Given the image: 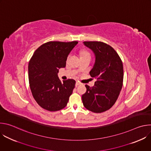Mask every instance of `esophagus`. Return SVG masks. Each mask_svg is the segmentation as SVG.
Listing matches in <instances>:
<instances>
[{
	"label": "esophagus",
	"mask_w": 151,
	"mask_h": 151,
	"mask_svg": "<svg viewBox=\"0 0 151 151\" xmlns=\"http://www.w3.org/2000/svg\"><path fill=\"white\" fill-rule=\"evenodd\" d=\"M81 84V83L79 82H78V81H77L76 82V87H77V86H78V85H79Z\"/></svg>",
	"instance_id": "34e87169"
}]
</instances>
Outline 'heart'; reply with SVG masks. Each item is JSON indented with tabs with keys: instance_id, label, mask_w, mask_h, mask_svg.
I'll return each mask as SVG.
<instances>
[{
	"instance_id": "b5f03b06",
	"label": "heart",
	"mask_w": 151,
	"mask_h": 151,
	"mask_svg": "<svg viewBox=\"0 0 151 151\" xmlns=\"http://www.w3.org/2000/svg\"><path fill=\"white\" fill-rule=\"evenodd\" d=\"M86 56H90V53L87 51H82L81 52V57H86Z\"/></svg>"
}]
</instances>
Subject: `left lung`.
<instances>
[{"label": "left lung", "instance_id": "left-lung-1", "mask_svg": "<svg viewBox=\"0 0 151 151\" xmlns=\"http://www.w3.org/2000/svg\"><path fill=\"white\" fill-rule=\"evenodd\" d=\"M83 44L94 53L96 60L90 75L97 81L92 87L85 85L87 91L82 96V103L87 109L101 113L111 108L119 95L124 77L122 62L116 51L104 42L85 41Z\"/></svg>", "mask_w": 151, "mask_h": 151}]
</instances>
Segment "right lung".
I'll use <instances>...</instances> for the list:
<instances>
[{
	"mask_svg": "<svg viewBox=\"0 0 151 151\" xmlns=\"http://www.w3.org/2000/svg\"><path fill=\"white\" fill-rule=\"evenodd\" d=\"M78 42L50 41L40 46L29 63V80L32 95L43 109L51 112L65 107L76 81L58 77V69L65 68L68 55Z\"/></svg>",
	"mask_w": 151,
	"mask_h": 151,
	"instance_id": "right-lung-1",
	"label": "right lung"
}]
</instances>
